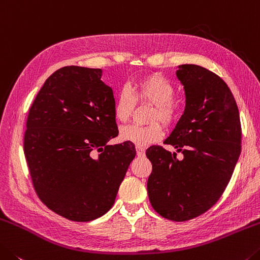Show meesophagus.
I'll use <instances>...</instances> for the list:
<instances>
[{
    "label": "esophagus",
    "mask_w": 260,
    "mask_h": 260,
    "mask_svg": "<svg viewBox=\"0 0 260 260\" xmlns=\"http://www.w3.org/2000/svg\"><path fill=\"white\" fill-rule=\"evenodd\" d=\"M136 152H137L138 156H144V154H145V148L142 146H136Z\"/></svg>",
    "instance_id": "esophagus-1"
}]
</instances>
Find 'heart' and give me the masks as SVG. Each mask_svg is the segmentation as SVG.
Returning <instances> with one entry per match:
<instances>
[{"label":"heart","mask_w":260,"mask_h":260,"mask_svg":"<svg viewBox=\"0 0 260 260\" xmlns=\"http://www.w3.org/2000/svg\"><path fill=\"white\" fill-rule=\"evenodd\" d=\"M175 87L159 74H147L136 80L130 91L126 87L116 93L114 101V116L118 122L125 123L133 116L137 104L152 106L147 121L150 124L127 125L122 127L120 138L137 146H146L162 138L164 127H173L180 117V106L174 99Z\"/></svg>","instance_id":"b5f03b06"}]
</instances>
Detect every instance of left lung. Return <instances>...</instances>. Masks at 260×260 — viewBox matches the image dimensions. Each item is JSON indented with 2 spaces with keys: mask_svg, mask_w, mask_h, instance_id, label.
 <instances>
[{
  "mask_svg": "<svg viewBox=\"0 0 260 260\" xmlns=\"http://www.w3.org/2000/svg\"><path fill=\"white\" fill-rule=\"evenodd\" d=\"M184 86L185 109L162 146L147 148L152 162L147 193L156 213L172 221L199 216L226 190L241 153L240 113L231 88L218 75L197 64L176 72Z\"/></svg>",
  "mask_w": 260,
  "mask_h": 260,
  "instance_id": "obj_1",
  "label": "left lung"
}]
</instances>
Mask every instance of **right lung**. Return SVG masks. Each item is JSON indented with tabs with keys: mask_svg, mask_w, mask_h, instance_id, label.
Listing matches in <instances>:
<instances>
[{
	"mask_svg": "<svg viewBox=\"0 0 260 260\" xmlns=\"http://www.w3.org/2000/svg\"><path fill=\"white\" fill-rule=\"evenodd\" d=\"M100 78L101 69L69 66L55 71L29 107L24 134L38 197L78 222L110 210L136 156L133 143L107 145L118 129L113 90Z\"/></svg>",
	"mask_w": 260,
	"mask_h": 260,
	"instance_id": "right-lung-1",
	"label": "right lung"
}]
</instances>
